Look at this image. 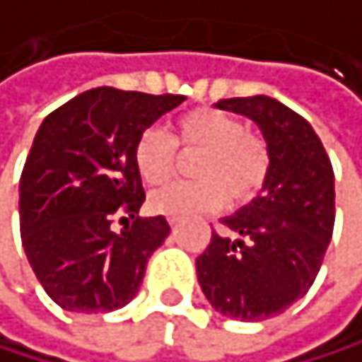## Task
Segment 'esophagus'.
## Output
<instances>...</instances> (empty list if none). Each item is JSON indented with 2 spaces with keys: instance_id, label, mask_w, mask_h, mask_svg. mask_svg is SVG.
<instances>
[{
  "instance_id": "esophagus-1",
  "label": "esophagus",
  "mask_w": 362,
  "mask_h": 362,
  "mask_svg": "<svg viewBox=\"0 0 362 362\" xmlns=\"http://www.w3.org/2000/svg\"><path fill=\"white\" fill-rule=\"evenodd\" d=\"M177 222H180L177 216H169V225H171V227H177Z\"/></svg>"
}]
</instances>
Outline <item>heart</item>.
<instances>
[{"label":"heart","mask_w":362,"mask_h":362,"mask_svg":"<svg viewBox=\"0 0 362 362\" xmlns=\"http://www.w3.org/2000/svg\"><path fill=\"white\" fill-rule=\"evenodd\" d=\"M200 153L191 166L193 182L171 185L151 196V209L166 216L211 211L225 204L254 200L272 171L269 146L247 131L240 119L218 108H193L173 122V140L160 129H146L133 146V164L148 187L175 175L180 153Z\"/></svg>","instance_id":"heart-1"}]
</instances>
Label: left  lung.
<instances>
[{
    "instance_id": "left-lung-1",
    "label": "left lung",
    "mask_w": 362,
    "mask_h": 362,
    "mask_svg": "<svg viewBox=\"0 0 362 362\" xmlns=\"http://www.w3.org/2000/svg\"><path fill=\"white\" fill-rule=\"evenodd\" d=\"M260 127L272 153L262 196L222 218L196 260L216 312L256 322L283 314L309 291L334 231V169L312 124L274 98L216 104Z\"/></svg>"
}]
</instances>
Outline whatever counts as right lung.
I'll list each match as a JSON object with an SVG mask.
<instances>
[{"label": "right lung", "instance_id": "obj_1", "mask_svg": "<svg viewBox=\"0 0 362 362\" xmlns=\"http://www.w3.org/2000/svg\"><path fill=\"white\" fill-rule=\"evenodd\" d=\"M185 100L100 86L42 122L19 180V229L35 276L62 309L113 312L140 289L171 227L164 216H137L146 196L133 146ZM115 219L127 222L122 232Z\"/></svg>", "mask_w": 362, "mask_h": 362}]
</instances>
